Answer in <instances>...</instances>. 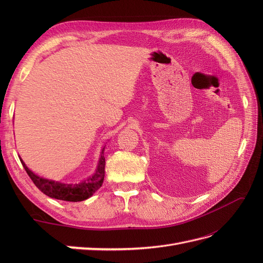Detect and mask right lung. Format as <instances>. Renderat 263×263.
<instances>
[{
	"instance_id": "right-lung-1",
	"label": "right lung",
	"mask_w": 263,
	"mask_h": 263,
	"mask_svg": "<svg viewBox=\"0 0 263 263\" xmlns=\"http://www.w3.org/2000/svg\"><path fill=\"white\" fill-rule=\"evenodd\" d=\"M105 146L102 148L98 168L91 177L86 178L84 181L76 184H68V183H61L49 179H45L35 174L33 171L27 168V165L20 158V160L26 170L27 174L34 184L42 191L44 194L51 198L67 201V202H80L86 198L91 197L102 186L105 176V158H104Z\"/></svg>"
}]
</instances>
